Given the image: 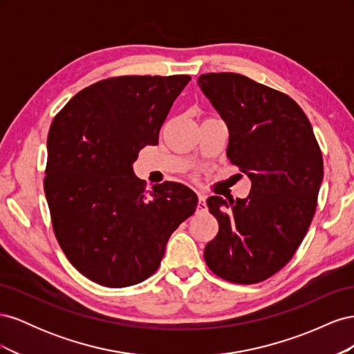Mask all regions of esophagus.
I'll return each mask as SVG.
<instances>
[{"label":"esophagus","instance_id":"esophagus-1","mask_svg":"<svg viewBox=\"0 0 354 354\" xmlns=\"http://www.w3.org/2000/svg\"><path fill=\"white\" fill-rule=\"evenodd\" d=\"M198 211H207V202L203 195H198Z\"/></svg>","mask_w":354,"mask_h":354}]
</instances>
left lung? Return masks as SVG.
Returning <instances> with one entry per match:
<instances>
[{
  "instance_id": "8db88e82",
  "label": "left lung",
  "mask_w": 354,
  "mask_h": 354,
  "mask_svg": "<svg viewBox=\"0 0 354 354\" xmlns=\"http://www.w3.org/2000/svg\"><path fill=\"white\" fill-rule=\"evenodd\" d=\"M198 85L227 124V158L252 181L245 199H207L218 233L203 259L224 281L259 283L286 266L306 236L324 178L322 152L288 94L233 72L201 75Z\"/></svg>"
}]
</instances>
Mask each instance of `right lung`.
I'll use <instances>...</instances> for the list:
<instances>
[{
  "instance_id": "right-lung-1",
  "label": "right lung",
  "mask_w": 354,
  "mask_h": 354,
  "mask_svg": "<svg viewBox=\"0 0 354 354\" xmlns=\"http://www.w3.org/2000/svg\"><path fill=\"white\" fill-rule=\"evenodd\" d=\"M190 80L106 78L75 94L51 122L44 192L53 230L71 264L95 283L124 288L152 276L171 233L196 209L189 187L164 181L149 192L133 171Z\"/></svg>"
}]
</instances>
